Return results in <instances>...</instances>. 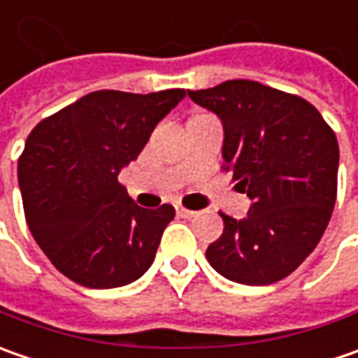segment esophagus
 Instances as JSON below:
<instances>
[{"instance_id":"obj_1","label":"esophagus","mask_w":358,"mask_h":358,"mask_svg":"<svg viewBox=\"0 0 358 358\" xmlns=\"http://www.w3.org/2000/svg\"><path fill=\"white\" fill-rule=\"evenodd\" d=\"M177 213H179V217H183V219H193L195 215H199L197 211H193V209H185L183 205H177Z\"/></svg>"}]
</instances>
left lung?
Segmentation results:
<instances>
[{"instance_id": "8db88e82", "label": "left lung", "mask_w": 358, "mask_h": 358, "mask_svg": "<svg viewBox=\"0 0 358 358\" xmlns=\"http://www.w3.org/2000/svg\"><path fill=\"white\" fill-rule=\"evenodd\" d=\"M225 127L223 169L253 205L245 219L223 217L207 247L211 267L243 285L291 275L317 247L337 199L335 131L307 99L251 79L187 91Z\"/></svg>"}]
</instances>
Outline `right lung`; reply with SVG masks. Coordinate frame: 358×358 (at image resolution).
Listing matches in <instances>:
<instances>
[{
	"label": "right lung",
	"instance_id": "obj_1",
	"mask_svg": "<svg viewBox=\"0 0 358 358\" xmlns=\"http://www.w3.org/2000/svg\"><path fill=\"white\" fill-rule=\"evenodd\" d=\"M183 97L185 90L93 91L29 133L17 161L25 221L71 281L113 289L151 267L175 209L139 207L117 175Z\"/></svg>",
	"mask_w": 358,
	"mask_h": 358
}]
</instances>
